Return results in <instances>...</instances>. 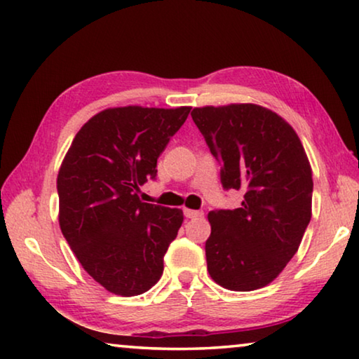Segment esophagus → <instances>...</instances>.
<instances>
[{"label":"esophagus","instance_id":"34e87169","mask_svg":"<svg viewBox=\"0 0 359 359\" xmlns=\"http://www.w3.org/2000/svg\"><path fill=\"white\" fill-rule=\"evenodd\" d=\"M185 217L189 219H195V217H201L203 216V211H196V210H189V208H185L184 210Z\"/></svg>","mask_w":359,"mask_h":359}]
</instances>
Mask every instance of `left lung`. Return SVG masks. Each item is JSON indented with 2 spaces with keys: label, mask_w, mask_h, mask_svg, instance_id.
Masks as SVG:
<instances>
[{
  "label": "left lung",
  "mask_w": 359,
  "mask_h": 359,
  "mask_svg": "<svg viewBox=\"0 0 359 359\" xmlns=\"http://www.w3.org/2000/svg\"><path fill=\"white\" fill-rule=\"evenodd\" d=\"M226 190H242V208L210 211L206 263L224 288L266 287L298 251L311 221L313 172L297 132L277 112L253 103L191 111Z\"/></svg>",
  "instance_id": "left-lung-1"
}]
</instances>
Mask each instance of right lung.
Here are the masks:
<instances>
[{"label":"right lung","instance_id":"obj_1","mask_svg":"<svg viewBox=\"0 0 359 359\" xmlns=\"http://www.w3.org/2000/svg\"><path fill=\"white\" fill-rule=\"evenodd\" d=\"M108 108L85 122L57 172L60 227L80 264L106 290L135 297L163 276L184 212L140 200L159 154L190 112Z\"/></svg>","mask_w":359,"mask_h":359}]
</instances>
